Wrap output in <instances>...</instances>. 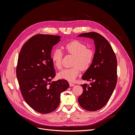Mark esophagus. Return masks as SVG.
<instances>
[{
    "label": "esophagus",
    "mask_w": 135,
    "mask_h": 135,
    "mask_svg": "<svg viewBox=\"0 0 135 135\" xmlns=\"http://www.w3.org/2000/svg\"><path fill=\"white\" fill-rule=\"evenodd\" d=\"M69 85H70V87H73V86H74V85H75V84L71 82H70V83H69Z\"/></svg>",
    "instance_id": "1"
}]
</instances>
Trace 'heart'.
Segmentation results:
<instances>
[{
	"instance_id": "obj_1",
	"label": "heart",
	"mask_w": 135,
	"mask_h": 135,
	"mask_svg": "<svg viewBox=\"0 0 135 135\" xmlns=\"http://www.w3.org/2000/svg\"><path fill=\"white\" fill-rule=\"evenodd\" d=\"M64 48L67 54L74 56L73 67L64 69L58 73L60 79L73 81L79 75L80 70H87L90 68L95 59V52L91 48H87L84 44L78 40H73L65 45ZM63 52L59 48H56L51 55V60L54 66L58 69L62 68Z\"/></svg>"
}]
</instances>
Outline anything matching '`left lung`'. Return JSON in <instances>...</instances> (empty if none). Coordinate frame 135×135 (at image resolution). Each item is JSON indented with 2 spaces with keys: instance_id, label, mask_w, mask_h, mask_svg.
<instances>
[{
  "instance_id": "left-lung-1",
  "label": "left lung",
  "mask_w": 135,
  "mask_h": 135,
  "mask_svg": "<svg viewBox=\"0 0 135 135\" xmlns=\"http://www.w3.org/2000/svg\"><path fill=\"white\" fill-rule=\"evenodd\" d=\"M78 36L90 38L96 46L95 59L81 78L90 81V85L81 84L83 92L78 98L81 108L96 111L108 103L117 82V60L109 42L96 32L80 34Z\"/></svg>"
}]
</instances>
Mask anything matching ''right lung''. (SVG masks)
<instances>
[{"label": "right lung", "instance_id": "add662e5", "mask_svg": "<svg viewBox=\"0 0 135 135\" xmlns=\"http://www.w3.org/2000/svg\"><path fill=\"white\" fill-rule=\"evenodd\" d=\"M61 38L35 35L24 44L18 56L16 75L20 91L26 103L42 114L54 111L60 104L61 93L69 87L65 79L51 82L56 75L51 50Z\"/></svg>", "mask_w": 135, "mask_h": 135}]
</instances>
